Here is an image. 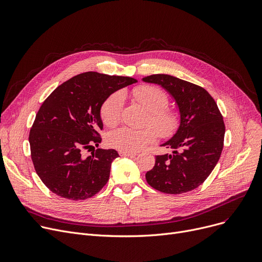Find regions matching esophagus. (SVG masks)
Wrapping results in <instances>:
<instances>
[{
    "mask_svg": "<svg viewBox=\"0 0 262 262\" xmlns=\"http://www.w3.org/2000/svg\"><path fill=\"white\" fill-rule=\"evenodd\" d=\"M119 154L121 156H127V157H135L137 154L136 153H129V152H124V150H120Z\"/></svg>",
    "mask_w": 262,
    "mask_h": 262,
    "instance_id": "1",
    "label": "esophagus"
}]
</instances>
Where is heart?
Segmentation results:
<instances>
[{
    "label": "heart",
    "instance_id": "b5f03b06",
    "mask_svg": "<svg viewBox=\"0 0 262 262\" xmlns=\"http://www.w3.org/2000/svg\"><path fill=\"white\" fill-rule=\"evenodd\" d=\"M125 94H128L147 110L148 119L146 124L153 125L162 138H168L176 132L180 120L174 112L167 108L169 99L163 91L154 86H140L125 92ZM123 105L124 96L121 92L108 96L101 107V118L105 125L109 127L117 125L121 120ZM155 130L149 126L140 129L126 126L120 127L107 135V143L124 152L135 153L155 140Z\"/></svg>",
    "mask_w": 262,
    "mask_h": 262
}]
</instances>
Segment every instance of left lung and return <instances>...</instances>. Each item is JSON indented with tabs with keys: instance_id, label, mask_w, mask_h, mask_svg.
Segmentation results:
<instances>
[{
	"instance_id": "left-lung-1",
	"label": "left lung",
	"mask_w": 262,
	"mask_h": 262,
	"mask_svg": "<svg viewBox=\"0 0 262 262\" xmlns=\"http://www.w3.org/2000/svg\"><path fill=\"white\" fill-rule=\"evenodd\" d=\"M157 84L174 100L180 112V126L161 146L172 154L156 156L146 172L147 184L169 194H181L202 185L221 156L225 135L223 117L212 96L204 88L168 74L142 78Z\"/></svg>"
}]
</instances>
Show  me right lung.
Segmentation results:
<instances>
[{
	"mask_svg": "<svg viewBox=\"0 0 262 262\" xmlns=\"http://www.w3.org/2000/svg\"><path fill=\"white\" fill-rule=\"evenodd\" d=\"M135 82L128 76L85 72L64 81L41 105L29 141L35 170L53 193L86 200L107 184L117 150L98 148L88 157L82 152L102 141L105 100Z\"/></svg>",
	"mask_w": 262,
	"mask_h": 262,
	"instance_id": "add662e5",
	"label": "right lung"
}]
</instances>
